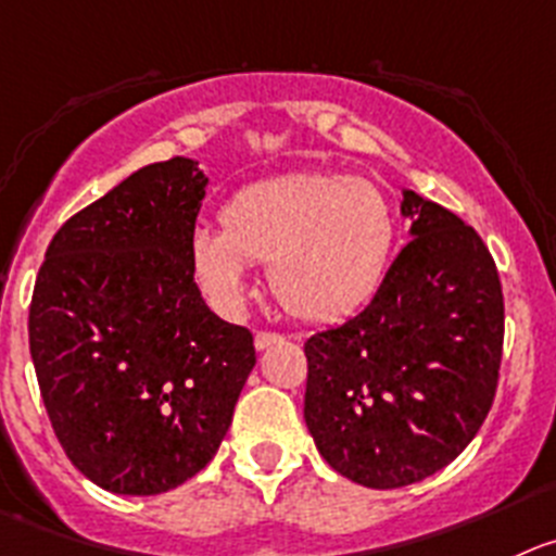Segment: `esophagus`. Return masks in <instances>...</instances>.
I'll return each mask as SVG.
<instances>
[{
    "instance_id": "obj_1",
    "label": "esophagus",
    "mask_w": 556,
    "mask_h": 556,
    "mask_svg": "<svg viewBox=\"0 0 556 556\" xmlns=\"http://www.w3.org/2000/svg\"><path fill=\"white\" fill-rule=\"evenodd\" d=\"M277 342H282V337L274 334V331H257V334H254V349L257 351L271 349V345H277Z\"/></svg>"
}]
</instances>
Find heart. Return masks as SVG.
Segmentation results:
<instances>
[{"instance_id": "b5f03b06", "label": "heart", "mask_w": 556, "mask_h": 556, "mask_svg": "<svg viewBox=\"0 0 556 556\" xmlns=\"http://www.w3.org/2000/svg\"><path fill=\"white\" fill-rule=\"evenodd\" d=\"M395 247L387 197L365 178L295 173L261 180L222 207V230L197 227L189 261L219 313L247 304L249 263H268L277 302L302 320H334L376 293Z\"/></svg>"}]
</instances>
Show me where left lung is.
I'll list each match as a JSON object with an SVG mask.
<instances>
[{
    "mask_svg": "<svg viewBox=\"0 0 556 556\" xmlns=\"http://www.w3.org/2000/svg\"><path fill=\"white\" fill-rule=\"evenodd\" d=\"M412 241L372 302L304 342V422L326 464L403 489L453 464L500 381L505 302L494 257L453 211L403 189Z\"/></svg>",
    "mask_w": 556,
    "mask_h": 556,
    "instance_id": "1",
    "label": "left lung"
}]
</instances>
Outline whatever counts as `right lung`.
Masks as SVG:
<instances>
[{
	"label": "right lung",
	"mask_w": 556,
	"mask_h": 556,
	"mask_svg": "<svg viewBox=\"0 0 556 556\" xmlns=\"http://www.w3.org/2000/svg\"><path fill=\"white\" fill-rule=\"evenodd\" d=\"M207 175L175 155L65 222L29 307V354L71 464L123 496L205 469L254 367L252 334L207 309L189 238Z\"/></svg>",
	"instance_id": "obj_1"
}]
</instances>
